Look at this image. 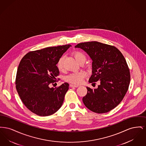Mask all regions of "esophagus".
Segmentation results:
<instances>
[{
    "label": "esophagus",
    "instance_id": "1",
    "mask_svg": "<svg viewBox=\"0 0 146 146\" xmlns=\"http://www.w3.org/2000/svg\"><path fill=\"white\" fill-rule=\"evenodd\" d=\"M70 88H77V87H78V86H79L78 85H73V84H70Z\"/></svg>",
    "mask_w": 146,
    "mask_h": 146
}]
</instances>
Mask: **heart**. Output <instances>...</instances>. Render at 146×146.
I'll return each mask as SVG.
<instances>
[{
	"mask_svg": "<svg viewBox=\"0 0 146 146\" xmlns=\"http://www.w3.org/2000/svg\"><path fill=\"white\" fill-rule=\"evenodd\" d=\"M73 55L76 61L79 63L85 62L86 60V56L83 52L80 51H75ZM64 56L60 57L56 63V66L60 71H62L64 69ZM85 76L83 72H78L70 73L65 77V80L72 84L78 85L81 83L84 78Z\"/></svg>",
	"mask_w": 146,
	"mask_h": 146,
	"instance_id": "obj_1",
	"label": "heart"
}]
</instances>
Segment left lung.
<instances>
[{"label": "left lung", "instance_id": "1", "mask_svg": "<svg viewBox=\"0 0 146 146\" xmlns=\"http://www.w3.org/2000/svg\"><path fill=\"white\" fill-rule=\"evenodd\" d=\"M75 48L84 50L92 60L89 82L100 81L97 89L86 87L84 104L95 113L111 111L121 102L129 89L130 73L125 57L116 47L100 42H81Z\"/></svg>", "mask_w": 146, "mask_h": 146}]
</instances>
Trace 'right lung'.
<instances>
[{
    "label": "right lung",
    "instance_id": "obj_1",
    "mask_svg": "<svg viewBox=\"0 0 146 146\" xmlns=\"http://www.w3.org/2000/svg\"><path fill=\"white\" fill-rule=\"evenodd\" d=\"M70 46L68 44L32 51L21 59L15 80L16 90L23 104L38 115H51L62 104L69 84L50 86L57 82L56 78L60 74L57 62Z\"/></svg>",
    "mask_w": 146,
    "mask_h": 146
}]
</instances>
